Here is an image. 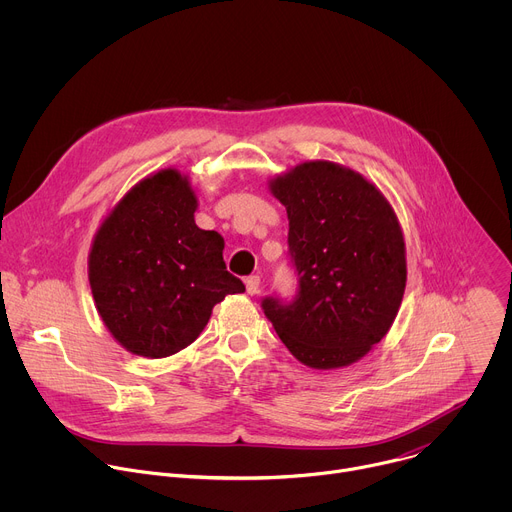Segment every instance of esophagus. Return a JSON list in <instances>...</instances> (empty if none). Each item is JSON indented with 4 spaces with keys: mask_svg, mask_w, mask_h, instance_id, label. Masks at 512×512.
I'll list each match as a JSON object with an SVG mask.
<instances>
[{
    "mask_svg": "<svg viewBox=\"0 0 512 512\" xmlns=\"http://www.w3.org/2000/svg\"><path fill=\"white\" fill-rule=\"evenodd\" d=\"M245 285H247V294L255 296V294H259V291H261V277L259 275H251V277H247Z\"/></svg>",
    "mask_w": 512,
    "mask_h": 512,
    "instance_id": "esophagus-1",
    "label": "esophagus"
}]
</instances>
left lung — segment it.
Wrapping results in <instances>:
<instances>
[{
	"label": "left lung",
	"instance_id": "1",
	"mask_svg": "<svg viewBox=\"0 0 512 512\" xmlns=\"http://www.w3.org/2000/svg\"><path fill=\"white\" fill-rule=\"evenodd\" d=\"M285 206L298 298L263 302L277 336L302 364L342 369L391 330L407 283L405 239L385 194L362 174L310 160L269 180Z\"/></svg>",
	"mask_w": 512,
	"mask_h": 512
}]
</instances>
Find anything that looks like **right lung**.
Wrapping results in <instances>:
<instances>
[{"label": "right lung", "instance_id": "add662e5", "mask_svg": "<svg viewBox=\"0 0 512 512\" xmlns=\"http://www.w3.org/2000/svg\"><path fill=\"white\" fill-rule=\"evenodd\" d=\"M196 208L190 178L166 168L131 186L93 237L95 308L131 354L180 352L200 336L218 302L245 291L225 267V239L194 223Z\"/></svg>", "mask_w": 512, "mask_h": 512}]
</instances>
